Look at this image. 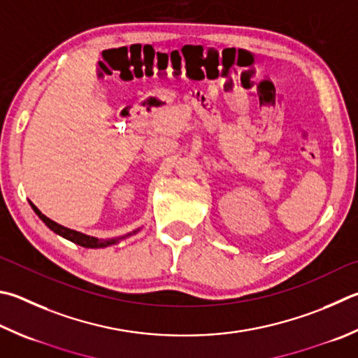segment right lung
I'll return each instance as SVG.
<instances>
[{"label": "right lung", "mask_w": 358, "mask_h": 358, "mask_svg": "<svg viewBox=\"0 0 358 358\" xmlns=\"http://www.w3.org/2000/svg\"><path fill=\"white\" fill-rule=\"evenodd\" d=\"M29 203H31V201H29ZM31 206H32V210L36 211L37 216L43 220L45 225H47L50 230H53V231L57 233V235H59V236L66 238V239H69V241L75 243V244H78V245L89 247V249H99V247H106V245L115 244L117 241H119V239L125 238V236H122V238H114V239H99V238H94V236L83 235V233H80V231L70 230V229H67V227H62V225H59V224H56L55 220L48 219L47 216H45V214H42L41 211L37 210V208L34 206V203H31Z\"/></svg>", "instance_id": "1"}]
</instances>
